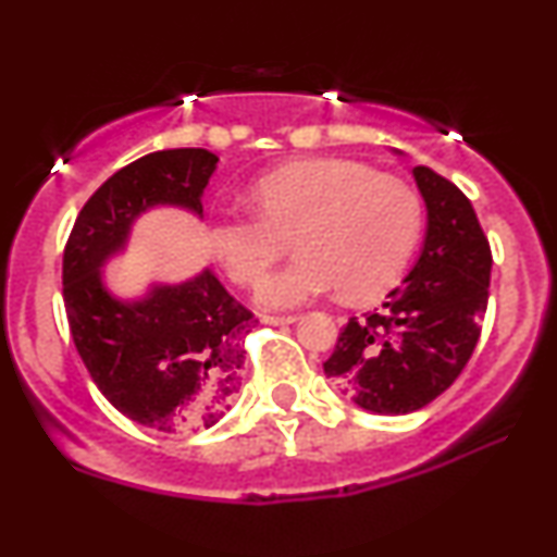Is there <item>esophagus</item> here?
<instances>
[{"label":"esophagus","mask_w":557,"mask_h":557,"mask_svg":"<svg viewBox=\"0 0 557 557\" xmlns=\"http://www.w3.org/2000/svg\"><path fill=\"white\" fill-rule=\"evenodd\" d=\"M261 322H264V324H274V327H280V324H293V322H298V317H296V314H283V317L264 314V317H261Z\"/></svg>","instance_id":"1"}]
</instances>
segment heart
<instances>
[{"label": "heart", "mask_w": 557, "mask_h": 557, "mask_svg": "<svg viewBox=\"0 0 557 557\" xmlns=\"http://www.w3.org/2000/svg\"><path fill=\"white\" fill-rule=\"evenodd\" d=\"M257 216L220 214L209 243L227 277L257 287L293 235L298 261L259 287V304L293 309L324 293L372 300L406 270L421 238L417 190L348 159H296L248 188Z\"/></svg>", "instance_id": "1"}]
</instances>
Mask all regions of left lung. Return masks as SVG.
<instances>
[{"label":"left lung","mask_w":557,"mask_h":557,"mask_svg":"<svg viewBox=\"0 0 557 557\" xmlns=\"http://www.w3.org/2000/svg\"><path fill=\"white\" fill-rule=\"evenodd\" d=\"M426 201L424 251L382 311L350 317L324 374L363 411L398 417L443 395L479 343L487 311L492 251L458 185L413 168Z\"/></svg>","instance_id":"8db88e82"}]
</instances>
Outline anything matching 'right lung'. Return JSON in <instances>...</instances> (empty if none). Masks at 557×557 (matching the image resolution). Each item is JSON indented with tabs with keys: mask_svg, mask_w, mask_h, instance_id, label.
Listing matches in <instances>:
<instances>
[{
	"mask_svg": "<svg viewBox=\"0 0 557 557\" xmlns=\"http://www.w3.org/2000/svg\"><path fill=\"white\" fill-rule=\"evenodd\" d=\"M216 162L207 149H168L117 170L83 203L62 253L70 335L94 385L120 413L157 432H194L225 417L259 319L209 270L123 304L101 285L99 267L149 207L201 214Z\"/></svg>",
	"mask_w": 557,
	"mask_h": 557,
	"instance_id": "add662e5",
	"label": "right lung"
}]
</instances>
